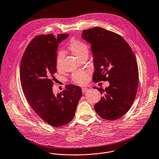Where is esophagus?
I'll return each mask as SVG.
<instances>
[{"mask_svg": "<svg viewBox=\"0 0 159 159\" xmlns=\"http://www.w3.org/2000/svg\"><path fill=\"white\" fill-rule=\"evenodd\" d=\"M88 89H87V88H85V87H83V88H82V93H84L85 92H86L88 90Z\"/></svg>", "mask_w": 159, "mask_h": 159, "instance_id": "1", "label": "esophagus"}]
</instances>
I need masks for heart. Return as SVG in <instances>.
I'll use <instances>...</instances> for the list:
<instances>
[{"label": "heart", "mask_w": 159, "mask_h": 159, "mask_svg": "<svg viewBox=\"0 0 159 159\" xmlns=\"http://www.w3.org/2000/svg\"><path fill=\"white\" fill-rule=\"evenodd\" d=\"M68 49L74 56L81 59L85 55H88L89 48L87 44L78 39H72L70 40L68 45ZM64 59V54L62 52L58 53L56 60V66L58 70H61L62 67V62ZM89 72L87 71H77L72 75L73 81L78 84H84L89 80Z\"/></svg>", "instance_id": "b5f03b06"}]
</instances>
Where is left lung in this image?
<instances>
[{
  "instance_id": "obj_1",
  "label": "left lung",
  "mask_w": 159,
  "mask_h": 159,
  "mask_svg": "<svg viewBox=\"0 0 159 159\" xmlns=\"http://www.w3.org/2000/svg\"><path fill=\"white\" fill-rule=\"evenodd\" d=\"M82 38L91 44L93 82L110 83L105 89L93 87L103 94L95 110L105 120L120 118L130 109L137 93L139 71L134 52L122 36L102 28L84 30Z\"/></svg>"
}]
</instances>
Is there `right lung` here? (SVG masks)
Wrapping results in <instances>:
<instances>
[{"label": "right lung", "instance_id": "add662e5", "mask_svg": "<svg viewBox=\"0 0 159 159\" xmlns=\"http://www.w3.org/2000/svg\"><path fill=\"white\" fill-rule=\"evenodd\" d=\"M69 34L39 35L28 45L23 55L20 77L23 93L34 112L54 127L69 123L74 117L82 97L80 87L69 84L54 95L52 78L56 72L58 44Z\"/></svg>", "mask_w": 159, "mask_h": 159}]
</instances>
